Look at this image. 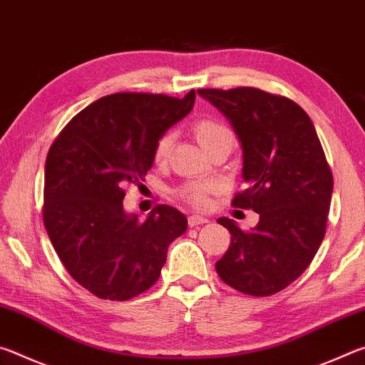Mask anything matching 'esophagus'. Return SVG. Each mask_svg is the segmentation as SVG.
Returning a JSON list of instances; mask_svg holds the SVG:
<instances>
[{"mask_svg":"<svg viewBox=\"0 0 365 365\" xmlns=\"http://www.w3.org/2000/svg\"><path fill=\"white\" fill-rule=\"evenodd\" d=\"M207 219L206 217H202V215H190L188 217V224H190V227H196V225H201V224H207Z\"/></svg>","mask_w":365,"mask_h":365,"instance_id":"esophagus-1","label":"esophagus"}]
</instances>
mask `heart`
<instances>
[{"mask_svg":"<svg viewBox=\"0 0 365 365\" xmlns=\"http://www.w3.org/2000/svg\"><path fill=\"white\" fill-rule=\"evenodd\" d=\"M191 132H193L195 138L202 150L207 154L212 153L214 150H219V148H230L235 143V135L230 130V127H227L225 123L220 120L211 119V117H205V119H200L193 123L191 127ZM172 146V133H164L163 137L158 140L156 148H154V159L156 160H164L168 158ZM215 190L214 183H185L180 188L177 190V195L182 197L183 201L190 202L193 206H205L207 202L209 193H212Z\"/></svg>","mask_w":365,"mask_h":365,"instance_id":"b5f03b06","label":"heart"}]
</instances>
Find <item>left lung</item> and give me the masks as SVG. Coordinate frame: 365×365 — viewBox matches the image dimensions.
Masks as SVG:
<instances>
[{"mask_svg": "<svg viewBox=\"0 0 365 365\" xmlns=\"http://www.w3.org/2000/svg\"><path fill=\"white\" fill-rule=\"evenodd\" d=\"M197 95L227 117L242 143L246 188L232 205L259 214L251 230L217 220L232 243L215 270L240 293L275 294L307 269L325 237L333 175L317 132L306 110L285 96L252 86Z\"/></svg>", "mask_w": 365, "mask_h": 365, "instance_id": "obj_1", "label": "left lung"}]
</instances>
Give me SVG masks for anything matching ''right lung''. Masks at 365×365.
I'll list each match as a JSON object with an SVG mask.
<instances>
[{
  "label": "right lung",
  "mask_w": 365,
  "mask_h": 365,
  "mask_svg": "<svg viewBox=\"0 0 365 365\" xmlns=\"http://www.w3.org/2000/svg\"><path fill=\"white\" fill-rule=\"evenodd\" d=\"M185 98L153 93L103 96L54 140L45 165L43 222L61 262L101 299L127 301L158 282L169 245L188 220L159 205L146 220L123 211L128 185L140 187L154 148L193 109Z\"/></svg>",
  "instance_id": "obj_1"
}]
</instances>
